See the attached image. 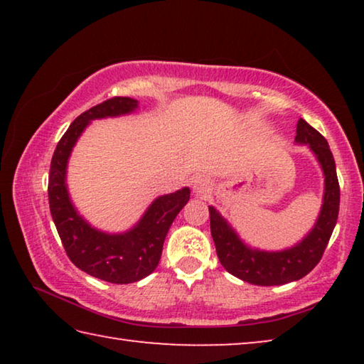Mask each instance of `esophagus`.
<instances>
[{"label": "esophagus", "instance_id": "obj_1", "mask_svg": "<svg viewBox=\"0 0 364 364\" xmlns=\"http://www.w3.org/2000/svg\"><path fill=\"white\" fill-rule=\"evenodd\" d=\"M212 180L205 175H199L194 178L193 181V189L197 196H207L212 191Z\"/></svg>", "mask_w": 364, "mask_h": 364}]
</instances>
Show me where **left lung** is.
<instances>
[{
	"label": "left lung",
	"instance_id": "left-lung-1",
	"mask_svg": "<svg viewBox=\"0 0 364 364\" xmlns=\"http://www.w3.org/2000/svg\"><path fill=\"white\" fill-rule=\"evenodd\" d=\"M295 143L310 147L324 173L321 212H319L313 230L299 244L279 252L250 249L239 239L237 232L217 212V208L208 207L210 231L220 263L223 264L228 273L245 282H250V284L281 286L304 278L321 260L326 245H328L337 223L341 188H338L336 162L328 141L304 119H300L297 123Z\"/></svg>",
	"mask_w": 364,
	"mask_h": 364
}]
</instances>
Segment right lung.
I'll return each mask as SVG.
<instances>
[{
  "label": "right lung",
  "mask_w": 364,
  "mask_h": 364,
  "mask_svg": "<svg viewBox=\"0 0 364 364\" xmlns=\"http://www.w3.org/2000/svg\"><path fill=\"white\" fill-rule=\"evenodd\" d=\"M134 109H138L136 100L115 96L78 115L58 143L49 168V210L67 257L85 273L112 284L136 282L157 268L165 236L191 194L189 188H183L157 197L143 218L132 230L120 234L91 228L77 213L65 184L67 160L73 146L91 120L125 115Z\"/></svg>",
  "instance_id": "right-lung-1"
}]
</instances>
